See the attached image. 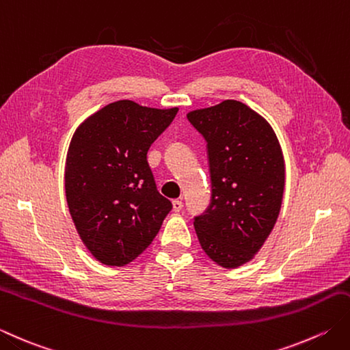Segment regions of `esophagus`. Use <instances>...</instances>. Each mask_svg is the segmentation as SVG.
Returning <instances> with one entry per match:
<instances>
[{
  "label": "esophagus",
  "instance_id": "34e87169",
  "mask_svg": "<svg viewBox=\"0 0 350 350\" xmlns=\"http://www.w3.org/2000/svg\"><path fill=\"white\" fill-rule=\"evenodd\" d=\"M182 208H183L182 200H173V211L174 212H180Z\"/></svg>",
  "mask_w": 350,
  "mask_h": 350
}]
</instances>
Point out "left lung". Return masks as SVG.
<instances>
[{"mask_svg": "<svg viewBox=\"0 0 350 350\" xmlns=\"http://www.w3.org/2000/svg\"><path fill=\"white\" fill-rule=\"evenodd\" d=\"M206 141L211 203L194 217L204 253L224 269L250 261L275 226L285 187L279 141L261 115L237 100L189 112Z\"/></svg>", "mask_w": 350, "mask_h": 350, "instance_id": "obj_1", "label": "left lung"}]
</instances>
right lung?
<instances>
[{
  "label": "right lung",
  "instance_id": "obj_1",
  "mask_svg": "<svg viewBox=\"0 0 350 350\" xmlns=\"http://www.w3.org/2000/svg\"><path fill=\"white\" fill-rule=\"evenodd\" d=\"M177 111L120 100L75 130L65 167L66 202L81 241L101 264L132 262L173 209L156 188L147 152Z\"/></svg>",
  "mask_w": 350,
  "mask_h": 350
}]
</instances>
